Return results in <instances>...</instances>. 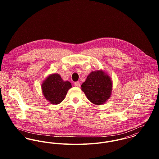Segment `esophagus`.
I'll list each match as a JSON object with an SVG mask.
<instances>
[{
    "instance_id": "obj_1",
    "label": "esophagus",
    "mask_w": 159,
    "mask_h": 159,
    "mask_svg": "<svg viewBox=\"0 0 159 159\" xmlns=\"http://www.w3.org/2000/svg\"><path fill=\"white\" fill-rule=\"evenodd\" d=\"M75 87H77V88H80V86H81L80 83V82H76V83H75Z\"/></svg>"
}]
</instances>
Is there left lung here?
Returning <instances> with one entry per match:
<instances>
[{
  "mask_svg": "<svg viewBox=\"0 0 159 159\" xmlns=\"http://www.w3.org/2000/svg\"><path fill=\"white\" fill-rule=\"evenodd\" d=\"M112 89L111 78L103 70L91 71L81 85L88 100L97 105L104 104L110 98Z\"/></svg>",
  "mask_w": 159,
  "mask_h": 159,
  "instance_id": "left-lung-1",
  "label": "left lung"
}]
</instances>
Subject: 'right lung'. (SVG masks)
<instances>
[{
    "mask_svg": "<svg viewBox=\"0 0 159 159\" xmlns=\"http://www.w3.org/2000/svg\"><path fill=\"white\" fill-rule=\"evenodd\" d=\"M72 88L71 83L62 80L58 73L49 75L42 84V93L51 104L57 105L65 98L68 89Z\"/></svg>",
    "mask_w": 159,
    "mask_h": 159,
    "instance_id": "obj_1",
    "label": "right lung"
}]
</instances>
